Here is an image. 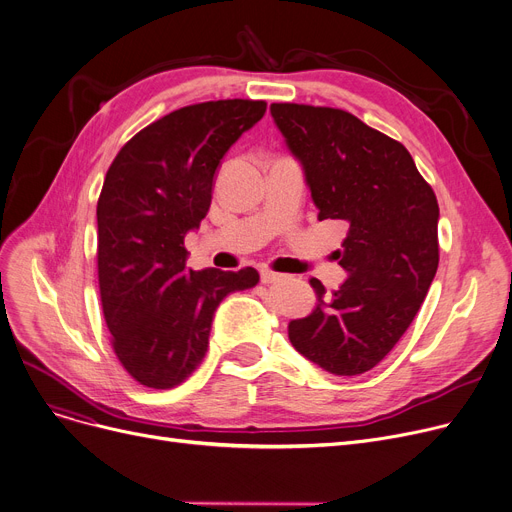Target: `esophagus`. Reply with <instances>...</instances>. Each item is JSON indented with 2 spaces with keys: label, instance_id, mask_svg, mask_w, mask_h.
I'll return each instance as SVG.
<instances>
[{
  "label": "esophagus",
  "instance_id": "1",
  "mask_svg": "<svg viewBox=\"0 0 512 512\" xmlns=\"http://www.w3.org/2000/svg\"><path fill=\"white\" fill-rule=\"evenodd\" d=\"M258 273H260V279H262V283H275V281H279L283 275H279V273H275L273 268H268L266 264H260L258 266Z\"/></svg>",
  "mask_w": 512,
  "mask_h": 512
}]
</instances>
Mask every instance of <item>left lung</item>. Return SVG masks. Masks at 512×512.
Returning <instances> with one entry per match:
<instances>
[{"mask_svg":"<svg viewBox=\"0 0 512 512\" xmlns=\"http://www.w3.org/2000/svg\"><path fill=\"white\" fill-rule=\"evenodd\" d=\"M291 153L302 161L318 221L347 225L339 264L347 281L291 320V345L337 376L372 370L397 345L438 268V200L409 150L349 111L270 105Z\"/></svg>","mask_w":512,"mask_h":512,"instance_id":"obj_1","label":"left lung"}]
</instances>
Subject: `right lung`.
Instances as JSON below:
<instances>
[{
  "mask_svg": "<svg viewBox=\"0 0 512 512\" xmlns=\"http://www.w3.org/2000/svg\"><path fill=\"white\" fill-rule=\"evenodd\" d=\"M264 111L252 99L175 109L107 169L97 202L101 306L119 364L142 386L182 384L202 362L223 297L258 283L252 266L194 273L184 237L208 213L223 155Z\"/></svg>",
  "mask_w": 512,
  "mask_h": 512,
  "instance_id": "obj_1",
  "label": "right lung"
}]
</instances>
